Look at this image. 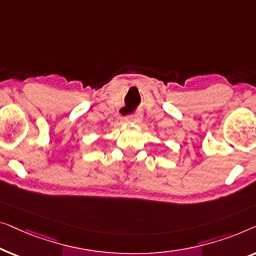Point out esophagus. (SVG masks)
I'll return each mask as SVG.
<instances>
[{"label":"esophagus","mask_w":256,"mask_h":256,"mask_svg":"<svg viewBox=\"0 0 256 256\" xmlns=\"http://www.w3.org/2000/svg\"><path fill=\"white\" fill-rule=\"evenodd\" d=\"M142 116L138 112L133 114H130V116H128L126 118H125L124 122L125 123H132V124H138L142 122Z\"/></svg>","instance_id":"1"}]
</instances>
